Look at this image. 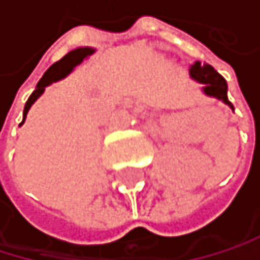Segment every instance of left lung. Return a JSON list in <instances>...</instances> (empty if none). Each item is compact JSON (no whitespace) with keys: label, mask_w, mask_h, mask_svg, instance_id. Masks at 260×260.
Masks as SVG:
<instances>
[{"label":"left lung","mask_w":260,"mask_h":260,"mask_svg":"<svg viewBox=\"0 0 260 260\" xmlns=\"http://www.w3.org/2000/svg\"><path fill=\"white\" fill-rule=\"evenodd\" d=\"M190 76L193 79H197L198 82L204 84L203 90L206 95L215 96V98L221 100L223 103H226L231 109H234L231 101L228 100V84H226L224 78L217 72L212 65H209L206 62L204 63L195 62L190 68Z\"/></svg>","instance_id":"obj_1"}]
</instances>
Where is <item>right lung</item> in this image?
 Segmentation results:
<instances>
[{
  "label": "right lung",
  "instance_id": "obj_1",
  "mask_svg": "<svg viewBox=\"0 0 260 260\" xmlns=\"http://www.w3.org/2000/svg\"><path fill=\"white\" fill-rule=\"evenodd\" d=\"M92 53H93V49H90V48H78V49H73V51H70L59 62H56V63H53L51 67H49L46 72H45V75L42 76V79L39 81L36 90L31 93V96L27 98V101L24 104V117H23V121L26 118V114L29 111V107H31L34 104V101L43 93L46 85H49L51 82H54V81L62 79L63 76H67L78 63H81L87 56H90ZM23 121L20 124H23Z\"/></svg>",
  "mask_w": 260,
  "mask_h": 260
}]
</instances>
